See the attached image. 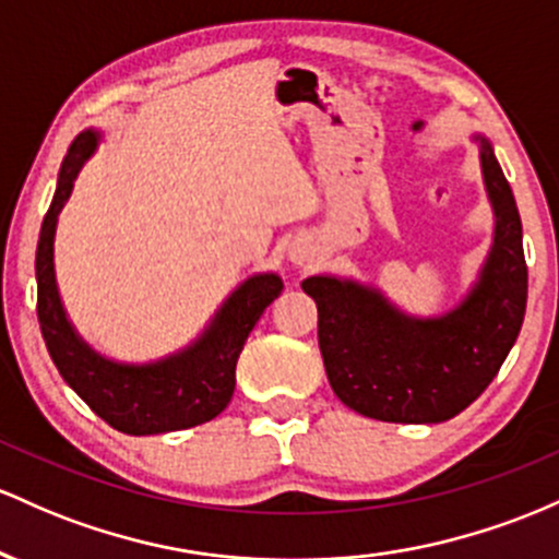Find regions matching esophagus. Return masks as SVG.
Instances as JSON below:
<instances>
[{"label":"esophagus","mask_w":559,"mask_h":559,"mask_svg":"<svg viewBox=\"0 0 559 559\" xmlns=\"http://www.w3.org/2000/svg\"><path fill=\"white\" fill-rule=\"evenodd\" d=\"M293 255V261H298V263H304L306 261V255L304 253H290Z\"/></svg>","instance_id":"obj_1"}]
</instances>
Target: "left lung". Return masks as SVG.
Listing matches in <instances>:
<instances>
[{"instance_id":"obj_1","label":"left lung","mask_w":559,"mask_h":559,"mask_svg":"<svg viewBox=\"0 0 559 559\" xmlns=\"http://www.w3.org/2000/svg\"><path fill=\"white\" fill-rule=\"evenodd\" d=\"M493 240L467 296L441 317L401 311L374 285L313 274L319 350L335 396L382 423L432 425L465 412L515 346L528 300L523 224L491 142L473 134Z\"/></svg>"}]
</instances>
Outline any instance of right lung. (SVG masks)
<instances>
[{"label":"right lung","instance_id":"1","mask_svg":"<svg viewBox=\"0 0 559 559\" xmlns=\"http://www.w3.org/2000/svg\"><path fill=\"white\" fill-rule=\"evenodd\" d=\"M97 129H86L68 147L52 205L36 246V313L49 356L62 380L97 417L127 436L195 428L222 415L235 393V367L263 309L282 293L280 274H253L235 287L190 346L158 361L129 364L97 354L79 335L62 306L55 277V231L79 171L97 150Z\"/></svg>","mask_w":559,"mask_h":559}]
</instances>
